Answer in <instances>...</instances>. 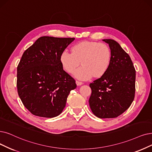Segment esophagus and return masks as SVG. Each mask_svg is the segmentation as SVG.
<instances>
[{"label":"esophagus","instance_id":"esophagus-1","mask_svg":"<svg viewBox=\"0 0 152 152\" xmlns=\"http://www.w3.org/2000/svg\"><path fill=\"white\" fill-rule=\"evenodd\" d=\"M75 83H76V84H77V86H82V85L83 84V83L82 82H79V81H76L75 82Z\"/></svg>","mask_w":152,"mask_h":152}]
</instances>
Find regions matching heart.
Segmentation results:
<instances>
[{"instance_id": "heart-1", "label": "heart", "mask_w": 152, "mask_h": 152, "mask_svg": "<svg viewBox=\"0 0 152 152\" xmlns=\"http://www.w3.org/2000/svg\"><path fill=\"white\" fill-rule=\"evenodd\" d=\"M74 76L79 80H87L100 77L107 72L111 61V52L107 45L95 42L84 41L74 45L72 53L64 50L60 56L63 69L72 74L79 66Z\"/></svg>"}]
</instances>
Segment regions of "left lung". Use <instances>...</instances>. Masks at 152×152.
<instances>
[{
  "label": "left lung",
  "instance_id": "8db88e82",
  "mask_svg": "<svg viewBox=\"0 0 152 152\" xmlns=\"http://www.w3.org/2000/svg\"><path fill=\"white\" fill-rule=\"evenodd\" d=\"M103 41L110 47L111 61L105 74L90 83L92 94L88 102L95 116L112 118L126 111L134 100L136 71L129 54L118 42Z\"/></svg>",
  "mask_w": 152,
  "mask_h": 152
}]
</instances>
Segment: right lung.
<instances>
[{
	"label": "right lung",
	"mask_w": 152,
	"mask_h": 152,
	"mask_svg": "<svg viewBox=\"0 0 152 152\" xmlns=\"http://www.w3.org/2000/svg\"><path fill=\"white\" fill-rule=\"evenodd\" d=\"M75 38L44 36L23 52L17 66V92L23 105L35 116L61 113L75 80L65 72L60 56Z\"/></svg>",
	"instance_id": "obj_1"
}]
</instances>
